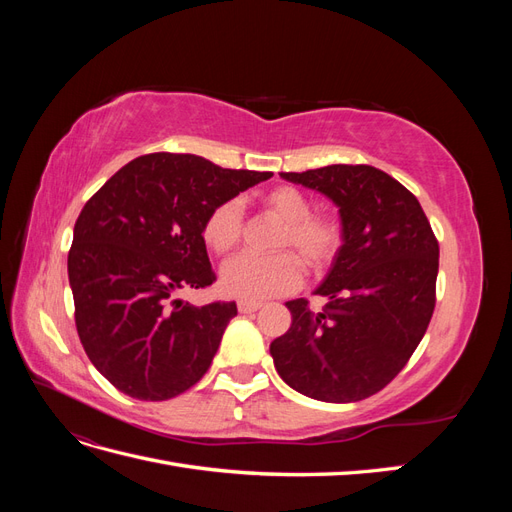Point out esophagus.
I'll list each match as a JSON object with an SVG mask.
<instances>
[{
    "label": "esophagus",
    "mask_w": 512,
    "mask_h": 512,
    "mask_svg": "<svg viewBox=\"0 0 512 512\" xmlns=\"http://www.w3.org/2000/svg\"><path fill=\"white\" fill-rule=\"evenodd\" d=\"M237 307H239L241 314H252V312H258L262 303H258V301H239Z\"/></svg>",
    "instance_id": "esophagus-1"
}]
</instances>
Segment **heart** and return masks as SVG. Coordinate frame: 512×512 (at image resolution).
I'll return each mask as SVG.
<instances>
[{
    "mask_svg": "<svg viewBox=\"0 0 512 512\" xmlns=\"http://www.w3.org/2000/svg\"><path fill=\"white\" fill-rule=\"evenodd\" d=\"M260 207L282 222L269 256L239 254L222 269V288L230 297L262 301L301 284L309 275L327 271L344 245V226L335 213L312 211V200L294 185H277L260 196ZM243 237V209L237 200L215 205L203 222V241L215 254L235 250Z\"/></svg>",
    "mask_w": 512,
    "mask_h": 512,
    "instance_id": "b5f03b06",
    "label": "heart"
}]
</instances>
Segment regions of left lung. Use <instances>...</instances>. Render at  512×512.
Here are the masks:
<instances>
[{
	"label": "left lung",
	"instance_id": "8db88e82",
	"mask_svg": "<svg viewBox=\"0 0 512 512\" xmlns=\"http://www.w3.org/2000/svg\"><path fill=\"white\" fill-rule=\"evenodd\" d=\"M339 207L344 245L316 294L288 301L290 329L271 342L282 380L307 397L350 404L376 395L410 361L436 307L440 247L416 196L384 170L331 164L280 173Z\"/></svg>",
	"mask_w": 512,
	"mask_h": 512
}]
</instances>
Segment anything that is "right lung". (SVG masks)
Returning a JSON list of instances; mask_svg holds the SVG:
<instances>
[{"mask_svg": "<svg viewBox=\"0 0 512 512\" xmlns=\"http://www.w3.org/2000/svg\"><path fill=\"white\" fill-rule=\"evenodd\" d=\"M269 177L160 151L119 168L87 200L68 252L74 322L89 361L115 389L164 401L207 374L237 303L196 307L175 292L215 282L207 213Z\"/></svg>", "mask_w": 512, "mask_h": 512, "instance_id": "1", "label": "right lung"}]
</instances>
